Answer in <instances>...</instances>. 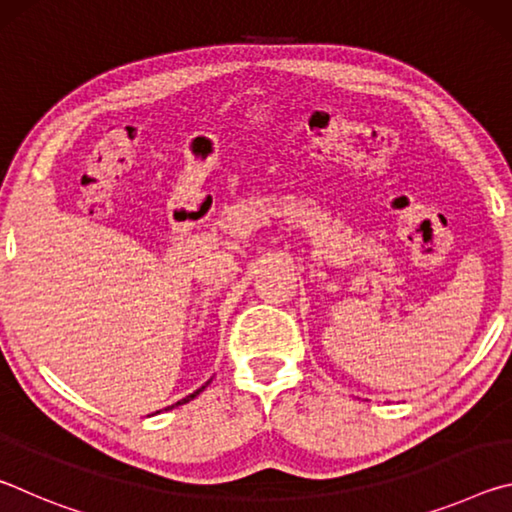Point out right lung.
Segmentation results:
<instances>
[{"label":"right lung","instance_id":"obj_1","mask_svg":"<svg viewBox=\"0 0 512 512\" xmlns=\"http://www.w3.org/2000/svg\"><path fill=\"white\" fill-rule=\"evenodd\" d=\"M210 381H212V379H210ZM210 381H205V384H203L201 388H198V391H194L192 395H187V397H183V400H180V402H176V404H171V406H167V409H164V411H169V409H176V406H180V404H187V402H192L196 395H201V393L205 391V388H207V384H210ZM155 413H160V411H155Z\"/></svg>","mask_w":512,"mask_h":512}]
</instances>
